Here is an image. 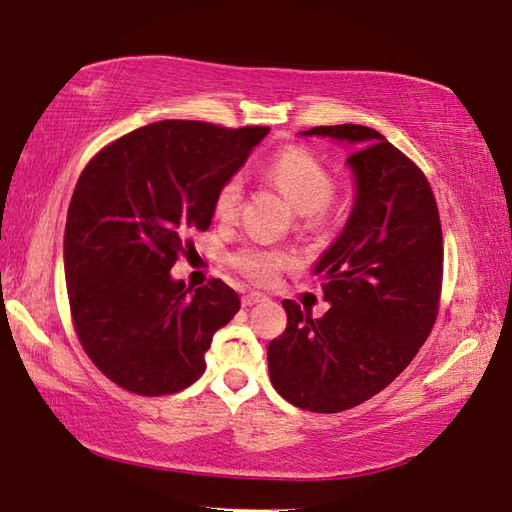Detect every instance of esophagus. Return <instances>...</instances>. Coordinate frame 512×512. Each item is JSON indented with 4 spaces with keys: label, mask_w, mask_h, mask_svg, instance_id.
Masks as SVG:
<instances>
[{
    "label": "esophagus",
    "mask_w": 512,
    "mask_h": 512,
    "mask_svg": "<svg viewBox=\"0 0 512 512\" xmlns=\"http://www.w3.org/2000/svg\"><path fill=\"white\" fill-rule=\"evenodd\" d=\"M263 301H267V296L260 294V292H247V294L243 296V305H245V307H252V305H256V303H263Z\"/></svg>",
    "instance_id": "esophagus-1"
}]
</instances>
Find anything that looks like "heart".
I'll list each match as a JSON object with an SVG mask.
<instances>
[{
    "mask_svg": "<svg viewBox=\"0 0 512 512\" xmlns=\"http://www.w3.org/2000/svg\"><path fill=\"white\" fill-rule=\"evenodd\" d=\"M263 173L269 185L281 191L307 225L321 223L327 202L332 200L336 191L334 173L323 160H318L312 151L303 147H285L274 153ZM240 200H243V178L231 176L216 189L214 214L220 220L234 218ZM289 263H292V258L285 252L258 245H249L231 254V265L258 285L274 283L281 269Z\"/></svg>",
    "mask_w": 512,
    "mask_h": 512,
    "instance_id": "1",
    "label": "heart"
}]
</instances>
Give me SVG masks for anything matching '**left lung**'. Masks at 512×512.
I'll use <instances>...</instances> for the list:
<instances>
[{
  "mask_svg": "<svg viewBox=\"0 0 512 512\" xmlns=\"http://www.w3.org/2000/svg\"><path fill=\"white\" fill-rule=\"evenodd\" d=\"M301 136L352 147L354 205L312 269L330 310L312 318L283 301L287 327L269 341V379L296 408L341 412L390 385L428 339L441 294V223L426 176L379 131L336 124Z\"/></svg>",
  "mask_w": 512,
  "mask_h": 512,
  "instance_id": "left-lung-1",
  "label": "left lung"
}]
</instances>
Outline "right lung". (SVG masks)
Segmentation results:
<instances>
[{"label": "right lung", "instance_id": "obj_1", "mask_svg": "<svg viewBox=\"0 0 512 512\" xmlns=\"http://www.w3.org/2000/svg\"><path fill=\"white\" fill-rule=\"evenodd\" d=\"M267 133L162 120L111 142L82 171L66 214V289L84 352L120 388L160 397L205 372L240 298L218 278L191 289L169 272L189 252L187 231L211 225L216 189Z\"/></svg>", "mask_w": 512, "mask_h": 512}]
</instances>
